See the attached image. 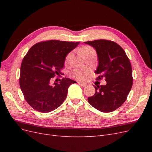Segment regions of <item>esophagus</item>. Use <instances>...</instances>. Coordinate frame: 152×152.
<instances>
[{"mask_svg":"<svg viewBox=\"0 0 152 152\" xmlns=\"http://www.w3.org/2000/svg\"><path fill=\"white\" fill-rule=\"evenodd\" d=\"M78 84H79L80 86H82V87H85V86H86V84L82 83V82H78Z\"/></svg>","mask_w":152,"mask_h":152,"instance_id":"esophagus-1","label":"esophagus"}]
</instances>
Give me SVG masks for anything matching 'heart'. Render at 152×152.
Wrapping results in <instances>:
<instances>
[{
    "instance_id": "obj_1",
    "label": "heart",
    "mask_w": 152,
    "mask_h": 152,
    "mask_svg": "<svg viewBox=\"0 0 152 152\" xmlns=\"http://www.w3.org/2000/svg\"><path fill=\"white\" fill-rule=\"evenodd\" d=\"M79 53L84 58L89 56H95L96 50L94 48L89 46V45H85L83 48L79 49ZM73 56V53L72 52L69 53L65 58V63L66 64L70 63ZM88 73V71L85 70H80V69H75L73 70L71 74L72 75L78 80H84L86 75Z\"/></svg>"
}]
</instances>
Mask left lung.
<instances>
[{"mask_svg": "<svg viewBox=\"0 0 152 152\" xmlns=\"http://www.w3.org/2000/svg\"><path fill=\"white\" fill-rule=\"evenodd\" d=\"M93 46L98 57L95 72L96 80L104 79L105 86H97L95 94L88 102L99 111L108 113L117 110L126 102L132 86L131 64L124 50L112 40L99 39L84 42Z\"/></svg>", "mask_w": 152, "mask_h": 152, "instance_id": "1", "label": "left lung"}]
</instances>
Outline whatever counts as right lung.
I'll return each mask as SVG.
<instances>
[{"instance_id": "add662e5", "label": "right lung", "mask_w": 152, "mask_h": 152, "mask_svg": "<svg viewBox=\"0 0 152 152\" xmlns=\"http://www.w3.org/2000/svg\"><path fill=\"white\" fill-rule=\"evenodd\" d=\"M79 43L45 40L35 44L27 52L21 65L19 80L25 99L32 108L48 113L63 103L69 86L76 82L68 78L54 85L50 82L61 74L67 54Z\"/></svg>"}]
</instances>
